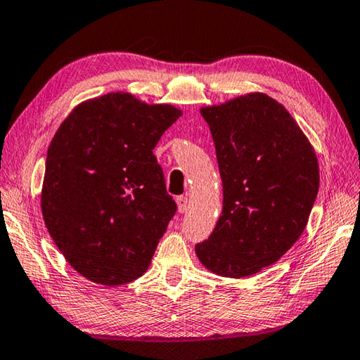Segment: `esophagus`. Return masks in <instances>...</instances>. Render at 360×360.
I'll return each mask as SVG.
<instances>
[{"mask_svg": "<svg viewBox=\"0 0 360 360\" xmlns=\"http://www.w3.org/2000/svg\"><path fill=\"white\" fill-rule=\"evenodd\" d=\"M176 205H178V211L179 212H186L187 211V206H188L187 197H178V198H176Z\"/></svg>", "mask_w": 360, "mask_h": 360, "instance_id": "esophagus-1", "label": "esophagus"}]
</instances>
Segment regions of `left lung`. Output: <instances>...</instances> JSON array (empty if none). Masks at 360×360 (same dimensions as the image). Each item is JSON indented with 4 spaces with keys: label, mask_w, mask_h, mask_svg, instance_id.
<instances>
[{
    "label": "left lung",
    "mask_w": 360,
    "mask_h": 360,
    "mask_svg": "<svg viewBox=\"0 0 360 360\" xmlns=\"http://www.w3.org/2000/svg\"><path fill=\"white\" fill-rule=\"evenodd\" d=\"M200 112L214 139L224 208L195 254L214 275L251 276L281 259L307 229L319 191L318 157L288 109L266 94Z\"/></svg>",
    "instance_id": "8db88e82"
}]
</instances>
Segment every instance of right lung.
<instances>
[{
    "label": "right lung",
    "mask_w": 360,
    "mask_h": 360,
    "mask_svg": "<svg viewBox=\"0 0 360 360\" xmlns=\"http://www.w3.org/2000/svg\"><path fill=\"white\" fill-rule=\"evenodd\" d=\"M182 115L129 92L89 98L47 149L42 219L66 262L89 281L143 276L176 212L152 149Z\"/></svg>",
    "instance_id": "1"
}]
</instances>
